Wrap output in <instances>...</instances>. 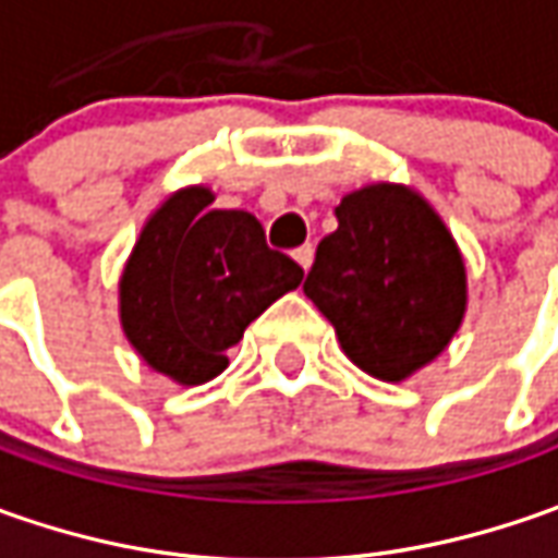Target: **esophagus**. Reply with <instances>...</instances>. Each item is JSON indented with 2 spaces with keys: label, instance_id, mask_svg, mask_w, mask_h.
Here are the masks:
<instances>
[{
  "label": "esophagus",
  "instance_id": "34e87169",
  "mask_svg": "<svg viewBox=\"0 0 558 558\" xmlns=\"http://www.w3.org/2000/svg\"><path fill=\"white\" fill-rule=\"evenodd\" d=\"M294 260L301 264L304 269H311L313 264V245H301V247H294Z\"/></svg>",
  "mask_w": 558,
  "mask_h": 558
}]
</instances>
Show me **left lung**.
Instances as JSON below:
<instances>
[{
    "label": "left lung",
    "mask_w": 558,
    "mask_h": 558,
    "mask_svg": "<svg viewBox=\"0 0 558 558\" xmlns=\"http://www.w3.org/2000/svg\"><path fill=\"white\" fill-rule=\"evenodd\" d=\"M338 229L313 260L304 294L363 373L400 381L450 344L465 313V267L440 217L403 185L344 195Z\"/></svg>",
    "instance_id": "1"
}]
</instances>
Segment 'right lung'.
Masks as SVG:
<instances>
[{
  "instance_id": "obj_1",
  "label": "right lung",
  "mask_w": 558,
  "mask_h": 558,
  "mask_svg": "<svg viewBox=\"0 0 558 558\" xmlns=\"http://www.w3.org/2000/svg\"><path fill=\"white\" fill-rule=\"evenodd\" d=\"M192 185L145 223L120 279V319L142 360L180 385L226 369V351L304 269L267 245L247 210H214Z\"/></svg>"
}]
</instances>
